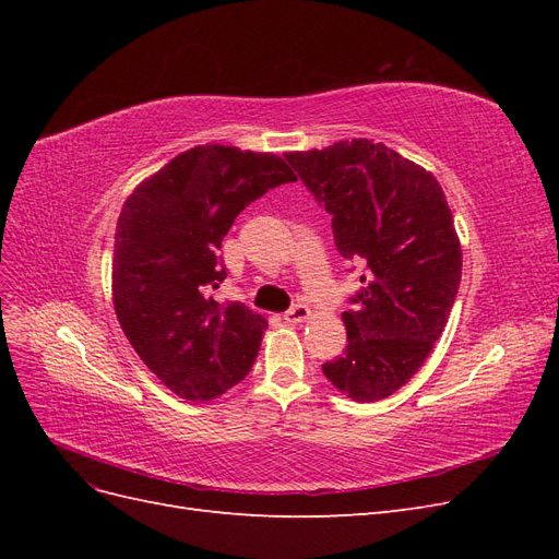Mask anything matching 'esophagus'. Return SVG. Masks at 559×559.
<instances>
[{
    "label": "esophagus",
    "mask_w": 559,
    "mask_h": 559,
    "mask_svg": "<svg viewBox=\"0 0 559 559\" xmlns=\"http://www.w3.org/2000/svg\"><path fill=\"white\" fill-rule=\"evenodd\" d=\"M312 317V310L308 306H294L289 312H284V319L289 321V324H302V321H308Z\"/></svg>",
    "instance_id": "esophagus-1"
}]
</instances>
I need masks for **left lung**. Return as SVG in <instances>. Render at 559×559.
<instances>
[{
    "instance_id": "left-lung-1",
    "label": "left lung",
    "mask_w": 559,
    "mask_h": 559,
    "mask_svg": "<svg viewBox=\"0 0 559 559\" xmlns=\"http://www.w3.org/2000/svg\"><path fill=\"white\" fill-rule=\"evenodd\" d=\"M284 156L333 216L337 251L366 265L352 298L357 310L343 312L347 349L321 370L352 401L392 396L427 361L462 282V247L441 183L361 138Z\"/></svg>"
}]
</instances>
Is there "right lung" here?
<instances>
[{
  "mask_svg": "<svg viewBox=\"0 0 559 559\" xmlns=\"http://www.w3.org/2000/svg\"><path fill=\"white\" fill-rule=\"evenodd\" d=\"M296 181L284 158L238 146L183 151L134 189L114 235L111 296L126 337L170 392L205 403L247 378L267 321L218 302V249L249 202Z\"/></svg>",
  "mask_w": 559,
  "mask_h": 559,
  "instance_id": "right-lung-1",
  "label": "right lung"
}]
</instances>
